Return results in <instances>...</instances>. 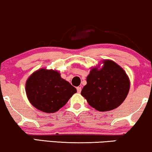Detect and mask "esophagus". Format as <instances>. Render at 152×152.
<instances>
[{
	"instance_id": "esophagus-1",
	"label": "esophagus",
	"mask_w": 152,
	"mask_h": 152,
	"mask_svg": "<svg viewBox=\"0 0 152 152\" xmlns=\"http://www.w3.org/2000/svg\"><path fill=\"white\" fill-rule=\"evenodd\" d=\"M76 89H77V92H78V93H80V92H81V87H79V86H78V87H77L76 88Z\"/></svg>"
}]
</instances>
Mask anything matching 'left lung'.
Instances as JSON below:
<instances>
[{
	"label": "left lung",
	"instance_id": "1",
	"mask_svg": "<svg viewBox=\"0 0 152 152\" xmlns=\"http://www.w3.org/2000/svg\"><path fill=\"white\" fill-rule=\"evenodd\" d=\"M81 95L91 107L99 111L116 109L125 100L130 81L124 70L111 60L104 61L101 69L93 68L87 77Z\"/></svg>",
	"mask_w": 152,
	"mask_h": 152
}]
</instances>
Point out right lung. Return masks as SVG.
Masks as SVG:
<instances>
[{
  "label": "right lung",
  "instance_id": "1",
  "mask_svg": "<svg viewBox=\"0 0 152 152\" xmlns=\"http://www.w3.org/2000/svg\"><path fill=\"white\" fill-rule=\"evenodd\" d=\"M26 93L34 107L43 112L54 113L66 104L76 89L61 78L57 71L41 69L26 80Z\"/></svg>",
  "mask_w": 152,
  "mask_h": 152
}]
</instances>
